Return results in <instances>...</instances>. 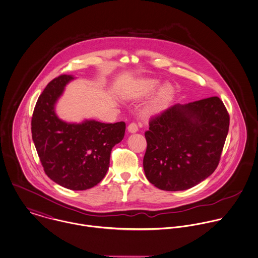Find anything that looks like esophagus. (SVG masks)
<instances>
[{"label":"esophagus","instance_id":"esophagus-1","mask_svg":"<svg viewBox=\"0 0 258 258\" xmlns=\"http://www.w3.org/2000/svg\"><path fill=\"white\" fill-rule=\"evenodd\" d=\"M127 131H128V133H131V134H136V133L139 131V127H138L137 123L132 122V123H130V124H128V126H127Z\"/></svg>","mask_w":258,"mask_h":258}]
</instances>
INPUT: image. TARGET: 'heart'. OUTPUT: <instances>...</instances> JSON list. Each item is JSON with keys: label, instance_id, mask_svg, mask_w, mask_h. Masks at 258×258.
<instances>
[{"label": "heart", "instance_id": "heart-1", "mask_svg": "<svg viewBox=\"0 0 258 258\" xmlns=\"http://www.w3.org/2000/svg\"><path fill=\"white\" fill-rule=\"evenodd\" d=\"M158 85H159V82L157 80L147 81L144 84L142 95L143 96L149 95L151 92H153L156 89V87ZM173 92H174V89L171 84L166 83L162 85L159 88V90L157 91L153 99L144 107L143 114L146 116H153L163 112L171 100Z\"/></svg>", "mask_w": 258, "mask_h": 258}]
</instances>
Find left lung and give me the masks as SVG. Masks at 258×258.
I'll return each mask as SVG.
<instances>
[{
    "label": "left lung",
    "instance_id": "1",
    "mask_svg": "<svg viewBox=\"0 0 258 258\" xmlns=\"http://www.w3.org/2000/svg\"><path fill=\"white\" fill-rule=\"evenodd\" d=\"M229 126L219 97L176 104L151 118L143 157L147 180L165 191L198 185L216 170Z\"/></svg>",
    "mask_w": 258,
    "mask_h": 258
}]
</instances>
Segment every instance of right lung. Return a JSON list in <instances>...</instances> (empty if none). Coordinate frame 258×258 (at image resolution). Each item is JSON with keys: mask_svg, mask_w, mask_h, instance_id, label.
I'll list each match as a JSON object with an SVG mask.
<instances>
[{"mask_svg": "<svg viewBox=\"0 0 258 258\" xmlns=\"http://www.w3.org/2000/svg\"><path fill=\"white\" fill-rule=\"evenodd\" d=\"M74 79L72 75H61L47 84L33 111L31 134L46 175L64 188L81 191L105 177L111 151L124 137L125 123L61 119L55 107L66 85Z\"/></svg>", "mask_w": 258, "mask_h": 258, "instance_id": "1", "label": "right lung"}]
</instances>
